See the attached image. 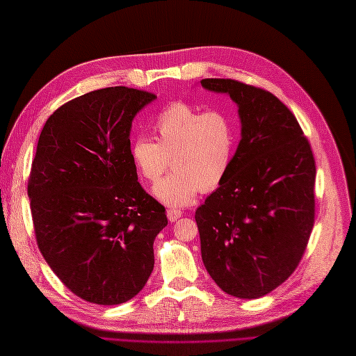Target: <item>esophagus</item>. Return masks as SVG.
Instances as JSON below:
<instances>
[{
  "mask_svg": "<svg viewBox=\"0 0 356 356\" xmlns=\"http://www.w3.org/2000/svg\"><path fill=\"white\" fill-rule=\"evenodd\" d=\"M182 215V211L181 209H168V218L169 221H177L179 217Z\"/></svg>",
  "mask_w": 356,
  "mask_h": 356,
  "instance_id": "esophagus-1",
  "label": "esophagus"
}]
</instances>
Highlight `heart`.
Returning <instances> with one entry per match:
<instances>
[{
  "label": "heart",
  "instance_id": "1",
  "mask_svg": "<svg viewBox=\"0 0 356 356\" xmlns=\"http://www.w3.org/2000/svg\"><path fill=\"white\" fill-rule=\"evenodd\" d=\"M156 141L136 138L131 157L139 174L157 182L170 165L174 172L154 188L170 207H186L197 193L217 188L232 163L234 126L227 113L202 111L186 102L161 110L154 122Z\"/></svg>",
  "mask_w": 356,
  "mask_h": 356
}]
</instances>
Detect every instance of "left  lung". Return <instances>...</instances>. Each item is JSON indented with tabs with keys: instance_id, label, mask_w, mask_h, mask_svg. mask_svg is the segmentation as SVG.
<instances>
[{
	"instance_id": "left-lung-1",
	"label": "left lung",
	"mask_w": 356,
	"mask_h": 356,
	"mask_svg": "<svg viewBox=\"0 0 356 356\" xmlns=\"http://www.w3.org/2000/svg\"><path fill=\"white\" fill-rule=\"evenodd\" d=\"M239 106L242 139L227 175L196 211L202 260L224 293L258 298L294 273L315 222V157L276 96L232 79H203Z\"/></svg>"
}]
</instances>
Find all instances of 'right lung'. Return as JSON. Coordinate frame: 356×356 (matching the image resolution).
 <instances>
[{
	"instance_id": "1",
	"label": "right lung",
	"mask_w": 356,
	"mask_h": 356,
	"mask_svg": "<svg viewBox=\"0 0 356 356\" xmlns=\"http://www.w3.org/2000/svg\"><path fill=\"white\" fill-rule=\"evenodd\" d=\"M156 98L124 86L89 92L59 106L38 139L28 178L37 245L89 303H124L153 272L166 209L138 182L129 135Z\"/></svg>"
}]
</instances>
